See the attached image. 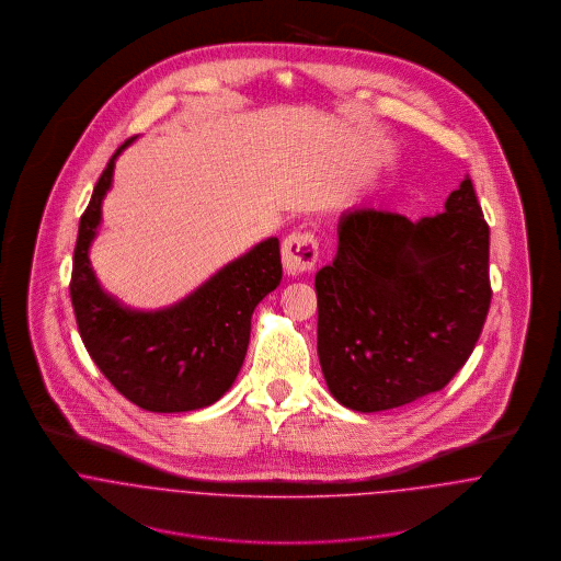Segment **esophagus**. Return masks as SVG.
I'll list each match as a JSON object with an SVG mask.
<instances>
[{
  "mask_svg": "<svg viewBox=\"0 0 561 561\" xmlns=\"http://www.w3.org/2000/svg\"><path fill=\"white\" fill-rule=\"evenodd\" d=\"M313 231H294L287 240L283 241V265L287 274L298 276L307 274L316 267L320 248Z\"/></svg>",
  "mask_w": 561,
  "mask_h": 561,
  "instance_id": "obj_1",
  "label": "esophagus"
}]
</instances>
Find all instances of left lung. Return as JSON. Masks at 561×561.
<instances>
[{"label": "left lung", "instance_id": "obj_1", "mask_svg": "<svg viewBox=\"0 0 561 561\" xmlns=\"http://www.w3.org/2000/svg\"><path fill=\"white\" fill-rule=\"evenodd\" d=\"M488 256L471 179L419 222L374 207L343 214L336 256L316 276L318 354L336 401L378 412L445 389L485 323Z\"/></svg>", "mask_w": 561, "mask_h": 561}]
</instances>
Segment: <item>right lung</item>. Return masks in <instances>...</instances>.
Segmentation results:
<instances>
[{
    "mask_svg": "<svg viewBox=\"0 0 561 561\" xmlns=\"http://www.w3.org/2000/svg\"><path fill=\"white\" fill-rule=\"evenodd\" d=\"M131 140L110 158L81 214L71 302L90 358L121 396L151 412L198 410L220 400L236 382L252 311L283 278L280 248L276 238L261 241L165 311L123 309L99 287L88 248L101 222L114 161Z\"/></svg>",
    "mask_w": 561,
    "mask_h": 561,
    "instance_id": "1",
    "label": "right lung"
}]
</instances>
